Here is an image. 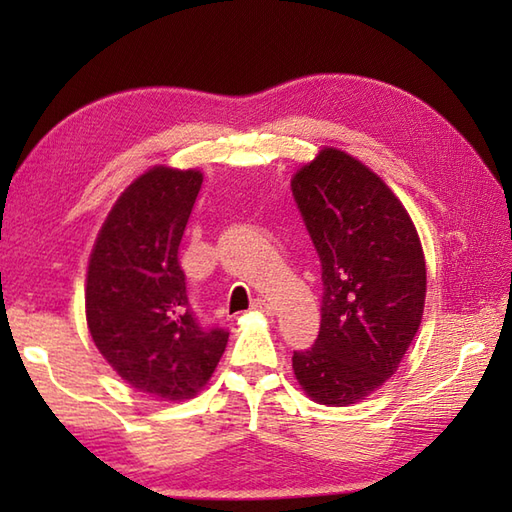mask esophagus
I'll return each mask as SVG.
<instances>
[{"label": "esophagus", "instance_id": "obj_1", "mask_svg": "<svg viewBox=\"0 0 512 512\" xmlns=\"http://www.w3.org/2000/svg\"><path fill=\"white\" fill-rule=\"evenodd\" d=\"M250 308L257 310V312H264V314H268V317H270V314L275 312V308L270 306V303H268L266 299H255V301H253V306H250Z\"/></svg>", "mask_w": 512, "mask_h": 512}]
</instances>
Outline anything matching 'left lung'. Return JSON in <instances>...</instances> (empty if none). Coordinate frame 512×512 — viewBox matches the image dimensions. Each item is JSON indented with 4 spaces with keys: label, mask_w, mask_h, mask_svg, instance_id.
<instances>
[{
    "label": "left lung",
    "mask_w": 512,
    "mask_h": 512,
    "mask_svg": "<svg viewBox=\"0 0 512 512\" xmlns=\"http://www.w3.org/2000/svg\"><path fill=\"white\" fill-rule=\"evenodd\" d=\"M321 259V328L292 369L306 394L345 407L396 372L420 328L427 268L409 213L361 160L325 147L292 178Z\"/></svg>",
    "instance_id": "1"
}]
</instances>
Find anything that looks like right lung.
I'll list each match as a JSON object with an SVG mask.
<instances>
[{
    "instance_id": "1",
    "label": "right lung",
    "mask_w": 512,
    "mask_h": 512,
    "mask_svg": "<svg viewBox=\"0 0 512 512\" xmlns=\"http://www.w3.org/2000/svg\"><path fill=\"white\" fill-rule=\"evenodd\" d=\"M200 189L195 169H149L116 200L90 255L92 339L125 383L160 400L198 394L228 341L193 312L178 262Z\"/></svg>"
}]
</instances>
